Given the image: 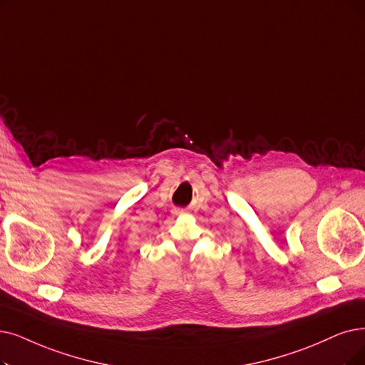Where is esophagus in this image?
Listing matches in <instances>:
<instances>
[{
  "label": "esophagus",
  "instance_id": "esophagus-1",
  "mask_svg": "<svg viewBox=\"0 0 365 365\" xmlns=\"http://www.w3.org/2000/svg\"><path fill=\"white\" fill-rule=\"evenodd\" d=\"M175 214H177V211H175Z\"/></svg>",
  "mask_w": 365,
  "mask_h": 365
}]
</instances>
